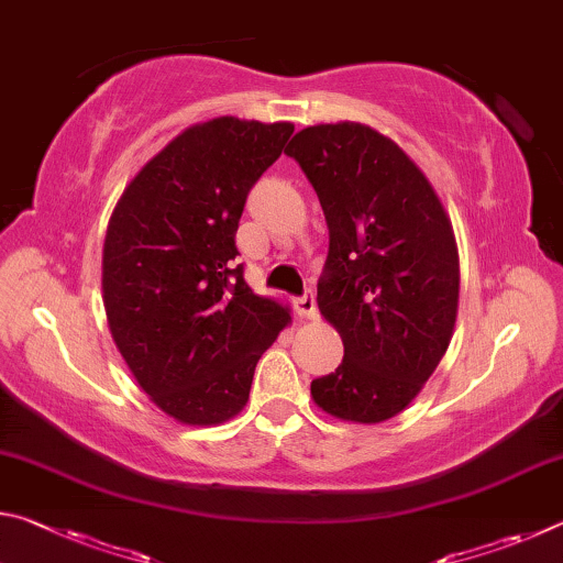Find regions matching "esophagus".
Returning <instances> with one entry per match:
<instances>
[{
  "mask_svg": "<svg viewBox=\"0 0 563 563\" xmlns=\"http://www.w3.org/2000/svg\"><path fill=\"white\" fill-rule=\"evenodd\" d=\"M295 312H298V316L305 320H312L318 316V302H316V295H312V290H308L302 298L295 300Z\"/></svg>",
  "mask_w": 563,
  "mask_h": 563,
  "instance_id": "34e87169",
  "label": "esophagus"
}]
</instances>
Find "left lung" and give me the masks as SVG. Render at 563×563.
Listing matches in <instances>:
<instances>
[{
	"label": "left lung",
	"mask_w": 563,
	"mask_h": 563,
	"mask_svg": "<svg viewBox=\"0 0 563 563\" xmlns=\"http://www.w3.org/2000/svg\"><path fill=\"white\" fill-rule=\"evenodd\" d=\"M316 188L330 247L318 308L345 357L312 379L322 412L379 424L412 402L450 347L460 251L450 216L412 158L367 123H318L285 148Z\"/></svg>",
	"instance_id": "8db88e82"
}]
</instances>
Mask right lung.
Masks as SVG:
<instances>
[{
  "mask_svg": "<svg viewBox=\"0 0 563 563\" xmlns=\"http://www.w3.org/2000/svg\"><path fill=\"white\" fill-rule=\"evenodd\" d=\"M290 121L194 123L123 188L109 218L101 298L111 338L161 412L188 427L233 419L255 365L292 322L235 265L247 190L283 154Z\"/></svg>",
  "mask_w": 563,
  "mask_h": 563,
  "instance_id": "obj_1",
  "label": "right lung"
}]
</instances>
